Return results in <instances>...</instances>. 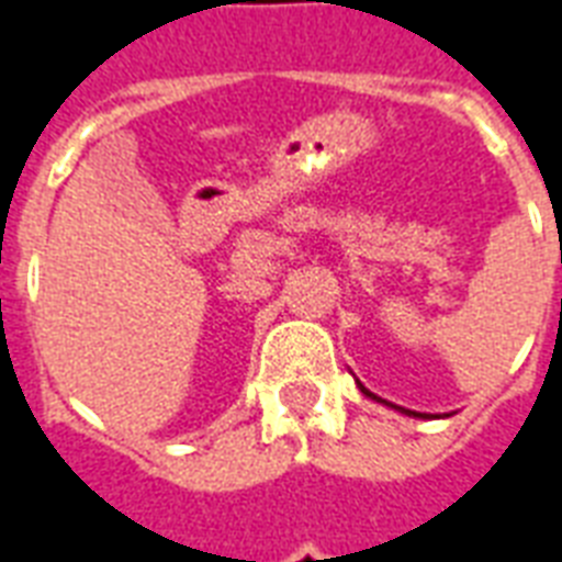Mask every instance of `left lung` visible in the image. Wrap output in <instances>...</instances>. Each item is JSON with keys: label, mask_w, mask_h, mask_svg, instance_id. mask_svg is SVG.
<instances>
[{"label": "left lung", "mask_w": 562, "mask_h": 562, "mask_svg": "<svg viewBox=\"0 0 562 562\" xmlns=\"http://www.w3.org/2000/svg\"><path fill=\"white\" fill-rule=\"evenodd\" d=\"M359 389H362V392H366L368 398H374V401H380V404H389V401H383V398H376L374 392H368L366 386H362V383H359ZM389 407H395V404H389ZM395 411H401V413H407V416H425V413H413V411H404V407H395Z\"/></svg>", "instance_id": "1"}]
</instances>
